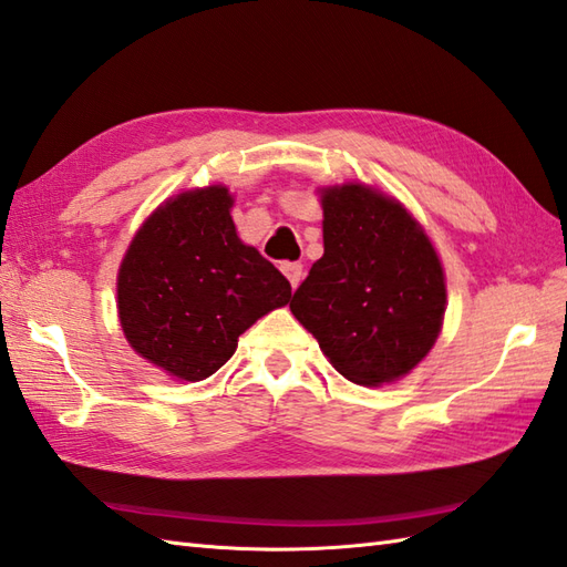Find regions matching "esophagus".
Here are the masks:
<instances>
[{
	"instance_id": "1",
	"label": "esophagus",
	"mask_w": 567,
	"mask_h": 567,
	"mask_svg": "<svg viewBox=\"0 0 567 567\" xmlns=\"http://www.w3.org/2000/svg\"><path fill=\"white\" fill-rule=\"evenodd\" d=\"M281 271L288 281H291L293 288H298V284L302 281V265L300 261H281Z\"/></svg>"
}]
</instances>
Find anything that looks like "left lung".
Returning a JSON list of instances; mask_svg holds the SVG:
<instances>
[{
	"mask_svg": "<svg viewBox=\"0 0 567 567\" xmlns=\"http://www.w3.org/2000/svg\"><path fill=\"white\" fill-rule=\"evenodd\" d=\"M324 255L298 286L291 312L343 378L378 388L433 349L445 274L402 204L363 185L322 192Z\"/></svg>",
	"mask_w": 567,
	"mask_h": 567,
	"instance_id": "8db88e82",
	"label": "left lung"
}]
</instances>
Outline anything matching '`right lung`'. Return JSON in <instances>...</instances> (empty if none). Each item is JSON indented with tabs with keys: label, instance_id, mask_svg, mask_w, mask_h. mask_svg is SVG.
<instances>
[{
	"label": "right lung",
	"instance_id": "right-lung-1",
	"mask_svg": "<svg viewBox=\"0 0 567 567\" xmlns=\"http://www.w3.org/2000/svg\"><path fill=\"white\" fill-rule=\"evenodd\" d=\"M226 187L165 202L136 233L117 276L124 337L146 361L197 382L236 353L238 337L291 298V284L243 245Z\"/></svg>",
	"mask_w": 567,
	"mask_h": 567
}]
</instances>
